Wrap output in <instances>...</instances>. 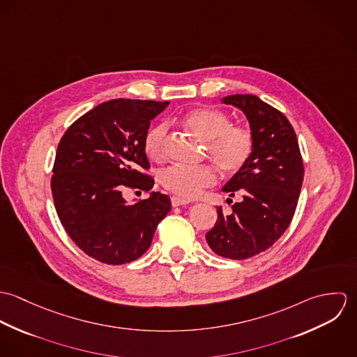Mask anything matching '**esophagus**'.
Instances as JSON below:
<instances>
[{
    "label": "esophagus",
    "mask_w": 357,
    "mask_h": 357,
    "mask_svg": "<svg viewBox=\"0 0 357 357\" xmlns=\"http://www.w3.org/2000/svg\"><path fill=\"white\" fill-rule=\"evenodd\" d=\"M172 206L173 207H177V206H185V204H191V201H188V199H183V198H180V197H172Z\"/></svg>",
    "instance_id": "esophagus-1"
}]
</instances>
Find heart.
<instances>
[{"instance_id":"1","label":"heart","mask_w":357,"mask_h":357,"mask_svg":"<svg viewBox=\"0 0 357 357\" xmlns=\"http://www.w3.org/2000/svg\"><path fill=\"white\" fill-rule=\"evenodd\" d=\"M183 125L206 140V153L227 174L241 172L255 151V135L246 125L231 123L227 112L218 108H197L187 112ZM167 123L159 122L149 129L144 137V151L153 160H160L166 153ZM165 190L180 198L194 199L204 188L217 181L215 169L211 165L184 166L172 165L159 174Z\"/></svg>"}]
</instances>
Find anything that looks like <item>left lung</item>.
Instances as JSON below:
<instances>
[{
    "mask_svg": "<svg viewBox=\"0 0 357 357\" xmlns=\"http://www.w3.org/2000/svg\"><path fill=\"white\" fill-rule=\"evenodd\" d=\"M224 102L241 108L255 135V151L246 166L222 188L243 199L225 214L217 207V222L206 234L215 255L245 259L269 249L289 228L304 180L297 135L283 112L255 95H232ZM232 202V199H228Z\"/></svg>",
    "mask_w": 357,
    "mask_h": 357,
    "instance_id": "8db88e82",
    "label": "left lung"
}]
</instances>
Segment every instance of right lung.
<instances>
[{
  "instance_id": "add662e5",
  "label": "right lung",
  "mask_w": 357,
  "mask_h": 357,
  "mask_svg": "<svg viewBox=\"0 0 357 357\" xmlns=\"http://www.w3.org/2000/svg\"><path fill=\"white\" fill-rule=\"evenodd\" d=\"M169 102L114 99L79 116L57 146L51 178L57 215L85 255L109 265L137 259L170 211L167 195L128 204L125 190L150 191L144 137Z\"/></svg>"
}]
</instances>
